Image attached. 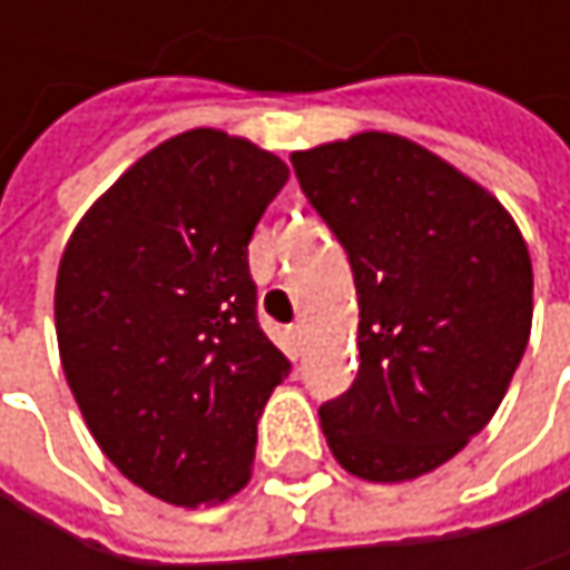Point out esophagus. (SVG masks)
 Listing matches in <instances>:
<instances>
[{
  "label": "esophagus",
  "mask_w": 570,
  "mask_h": 570,
  "mask_svg": "<svg viewBox=\"0 0 570 570\" xmlns=\"http://www.w3.org/2000/svg\"><path fill=\"white\" fill-rule=\"evenodd\" d=\"M289 340H293L296 350H303V346H306V326H303V323H293V326H289Z\"/></svg>",
  "instance_id": "34e87169"
}]
</instances>
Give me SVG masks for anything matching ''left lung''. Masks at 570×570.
Segmentation results:
<instances>
[{
    "instance_id": "left-lung-1",
    "label": "left lung",
    "mask_w": 570,
    "mask_h": 570,
    "mask_svg": "<svg viewBox=\"0 0 570 570\" xmlns=\"http://www.w3.org/2000/svg\"><path fill=\"white\" fill-rule=\"evenodd\" d=\"M360 296V373L320 405L336 462L409 482L502 405L531 333V257L512 214L422 145L363 131L293 151Z\"/></svg>"
}]
</instances>
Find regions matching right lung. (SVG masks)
Returning <instances> with one entry per match:
<instances>
[{
    "label": "right lung",
    "instance_id": "1",
    "mask_svg": "<svg viewBox=\"0 0 570 570\" xmlns=\"http://www.w3.org/2000/svg\"><path fill=\"white\" fill-rule=\"evenodd\" d=\"M286 177L277 155L194 128L135 161L65 244V380L101 452L161 502L214 505L250 482L289 360L257 323L247 244Z\"/></svg>",
    "mask_w": 570,
    "mask_h": 570
}]
</instances>
